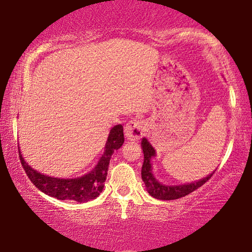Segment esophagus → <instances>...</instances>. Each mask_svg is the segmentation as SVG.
I'll use <instances>...</instances> for the list:
<instances>
[{
  "instance_id": "1",
  "label": "esophagus",
  "mask_w": 252,
  "mask_h": 252,
  "mask_svg": "<svg viewBox=\"0 0 252 252\" xmlns=\"http://www.w3.org/2000/svg\"><path fill=\"white\" fill-rule=\"evenodd\" d=\"M146 130V122L141 118H134L131 121L127 122L125 127V135L130 141H136L140 138H142Z\"/></svg>"
}]
</instances>
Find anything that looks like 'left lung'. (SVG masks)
Listing matches in <instances>:
<instances>
[{"instance_id": "1", "label": "left lung", "mask_w": 252, "mask_h": 252, "mask_svg": "<svg viewBox=\"0 0 252 252\" xmlns=\"http://www.w3.org/2000/svg\"><path fill=\"white\" fill-rule=\"evenodd\" d=\"M143 155H144V161L141 170V177L147 187V190L150 195L153 198L159 200H176L179 198L185 197L191 192H193L195 189H198L201 186H203L209 179L212 177V174H209L208 177L201 179V180L188 183V185L182 186H164L156 180V178L152 174V167H151V158L156 156L155 149L152 148L150 143L148 142L146 138L142 139L141 142Z\"/></svg>"}]
</instances>
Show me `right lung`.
<instances>
[{"label":"right lung","mask_w":252,"mask_h":252,"mask_svg":"<svg viewBox=\"0 0 252 252\" xmlns=\"http://www.w3.org/2000/svg\"><path fill=\"white\" fill-rule=\"evenodd\" d=\"M125 142L123 126H114L110 131L105 150L96 167L84 176L76 179H60L48 177L32 169L24 161L19 151L21 164L30 180L42 192L60 200H73L78 202H87L99 197L104 188V181L108 174L109 163L114 151L120 149Z\"/></svg>","instance_id":"right-lung-1"}]
</instances>
